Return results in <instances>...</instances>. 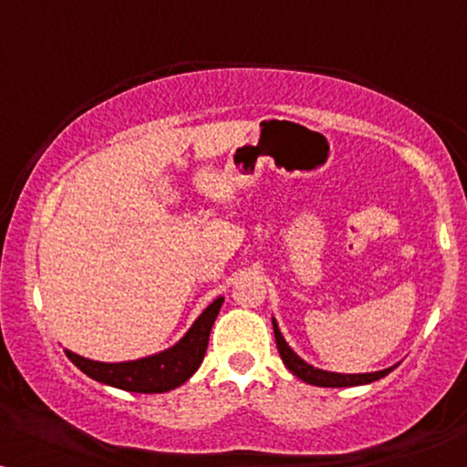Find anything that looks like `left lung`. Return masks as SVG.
Returning a JSON list of instances; mask_svg holds the SVG:
<instances>
[{
	"label": "left lung",
	"mask_w": 467,
	"mask_h": 467,
	"mask_svg": "<svg viewBox=\"0 0 467 467\" xmlns=\"http://www.w3.org/2000/svg\"><path fill=\"white\" fill-rule=\"evenodd\" d=\"M272 325H274V336H276V347L278 353L283 357L285 366L289 368V372H293L297 379H302L304 382L315 387H359V385H369V382L385 379L389 372H393L398 368V363L391 368L379 369V372H368V374H340V372H327V369L315 368L310 366L308 361H304L296 350H293L289 344H286L285 336L280 334V327L276 323V318L272 317Z\"/></svg>",
	"instance_id": "obj_1"
}]
</instances>
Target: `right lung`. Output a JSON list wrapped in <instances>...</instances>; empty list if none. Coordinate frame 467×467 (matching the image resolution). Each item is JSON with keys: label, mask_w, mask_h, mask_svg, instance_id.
<instances>
[{"label": "right lung", "mask_w": 467, "mask_h": 467, "mask_svg": "<svg viewBox=\"0 0 467 467\" xmlns=\"http://www.w3.org/2000/svg\"><path fill=\"white\" fill-rule=\"evenodd\" d=\"M223 302H225V297H216L213 304H208L206 310L195 318L181 340L155 355L117 363L87 359V357L76 355L67 348L66 355L80 372H85L88 379L98 380L101 385L131 393L171 391V389L187 382L202 366L208 348L210 329L219 317Z\"/></svg>", "instance_id": "obj_1"}]
</instances>
